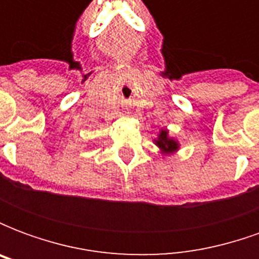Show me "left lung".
Instances as JSON below:
<instances>
[{
	"label": "left lung",
	"instance_id": "obj_1",
	"mask_svg": "<svg viewBox=\"0 0 259 259\" xmlns=\"http://www.w3.org/2000/svg\"><path fill=\"white\" fill-rule=\"evenodd\" d=\"M158 147L165 152H172L175 151L176 148H178V144H176V141L172 140V139H169L168 137V132H165L162 130L161 133H159V137H158L157 140Z\"/></svg>",
	"mask_w": 259,
	"mask_h": 259
}]
</instances>
